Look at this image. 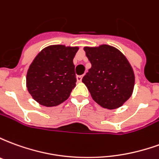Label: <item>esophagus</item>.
I'll list each match as a JSON object with an SVG mask.
<instances>
[{
  "instance_id": "1",
  "label": "esophagus",
  "mask_w": 159,
  "mask_h": 159,
  "mask_svg": "<svg viewBox=\"0 0 159 159\" xmlns=\"http://www.w3.org/2000/svg\"><path fill=\"white\" fill-rule=\"evenodd\" d=\"M82 79H83V76H76V81H77L78 83H81V82H82Z\"/></svg>"
}]
</instances>
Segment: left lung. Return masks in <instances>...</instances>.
<instances>
[{
	"label": "left lung",
	"mask_w": 159,
	"mask_h": 159,
	"mask_svg": "<svg viewBox=\"0 0 159 159\" xmlns=\"http://www.w3.org/2000/svg\"><path fill=\"white\" fill-rule=\"evenodd\" d=\"M92 67L83 76L93 100L100 107L113 110L132 95L134 73L123 52L112 46L84 47Z\"/></svg>",
	"instance_id": "left-lung-1"
}]
</instances>
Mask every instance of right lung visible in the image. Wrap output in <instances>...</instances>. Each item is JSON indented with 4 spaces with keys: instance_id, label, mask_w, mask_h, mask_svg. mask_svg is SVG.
<instances>
[{
    "instance_id": "right-lung-1",
    "label": "right lung",
    "mask_w": 159,
    "mask_h": 159,
    "mask_svg": "<svg viewBox=\"0 0 159 159\" xmlns=\"http://www.w3.org/2000/svg\"><path fill=\"white\" fill-rule=\"evenodd\" d=\"M78 49V47L51 45L36 56L27 71L26 87L37 103L56 107L69 98L76 87L73 59Z\"/></svg>"
}]
</instances>
